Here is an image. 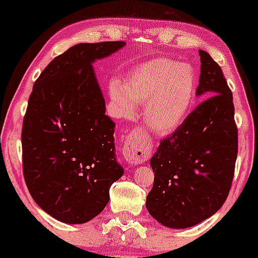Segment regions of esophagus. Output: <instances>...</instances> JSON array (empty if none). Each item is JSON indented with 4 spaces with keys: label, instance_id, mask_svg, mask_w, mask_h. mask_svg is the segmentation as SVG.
Segmentation results:
<instances>
[{
    "label": "esophagus",
    "instance_id": "34e87169",
    "mask_svg": "<svg viewBox=\"0 0 258 258\" xmlns=\"http://www.w3.org/2000/svg\"><path fill=\"white\" fill-rule=\"evenodd\" d=\"M123 158L130 165L143 164L149 156V150L143 146L141 138L136 135L128 136L122 148Z\"/></svg>",
    "mask_w": 258,
    "mask_h": 258
}]
</instances>
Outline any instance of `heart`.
<instances>
[{"label": "heart", "instance_id": "obj_1", "mask_svg": "<svg viewBox=\"0 0 258 258\" xmlns=\"http://www.w3.org/2000/svg\"><path fill=\"white\" fill-rule=\"evenodd\" d=\"M197 78L189 65L167 58H155L137 65L125 85L112 80L109 93L117 114L131 116L143 104V122L152 131L166 135L184 122L193 105Z\"/></svg>", "mask_w": 258, "mask_h": 258}]
</instances>
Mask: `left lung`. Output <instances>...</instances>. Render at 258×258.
<instances>
[{"instance_id":"obj_1","label":"left lung","mask_w":258,"mask_h":258,"mask_svg":"<svg viewBox=\"0 0 258 258\" xmlns=\"http://www.w3.org/2000/svg\"><path fill=\"white\" fill-rule=\"evenodd\" d=\"M199 54L195 94L209 98L160 142L150 160L155 173L147 210L162 226L174 229L193 227L221 209L229 194L238 154L232 91L211 55L203 49Z\"/></svg>"}]
</instances>
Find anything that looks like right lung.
I'll return each mask as SVG.
<instances>
[{
    "label": "right lung",
    "instance_id": "right-lung-1",
    "mask_svg": "<svg viewBox=\"0 0 258 258\" xmlns=\"http://www.w3.org/2000/svg\"><path fill=\"white\" fill-rule=\"evenodd\" d=\"M123 41L79 43L55 57L35 81L23 121V172L32 199L55 220L91 221L123 174L115 158V122L92 64Z\"/></svg>",
    "mask_w": 258,
    "mask_h": 258
}]
</instances>
